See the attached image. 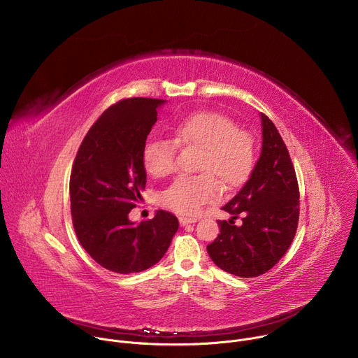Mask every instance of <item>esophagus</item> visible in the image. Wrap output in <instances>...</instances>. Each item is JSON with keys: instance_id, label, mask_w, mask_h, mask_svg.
Masks as SVG:
<instances>
[{"instance_id": "esophagus-1", "label": "esophagus", "mask_w": 358, "mask_h": 358, "mask_svg": "<svg viewBox=\"0 0 358 358\" xmlns=\"http://www.w3.org/2000/svg\"><path fill=\"white\" fill-rule=\"evenodd\" d=\"M196 222V218H187V217H180V224L184 227V225H188V224H195Z\"/></svg>"}]
</instances>
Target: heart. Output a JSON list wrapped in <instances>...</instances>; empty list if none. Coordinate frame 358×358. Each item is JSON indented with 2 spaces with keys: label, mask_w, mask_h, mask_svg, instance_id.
Returning a JSON list of instances; mask_svg holds the SVG:
<instances>
[{
  "label": "heart",
  "mask_w": 358,
  "mask_h": 358,
  "mask_svg": "<svg viewBox=\"0 0 358 358\" xmlns=\"http://www.w3.org/2000/svg\"><path fill=\"white\" fill-rule=\"evenodd\" d=\"M171 140L150 141L143 150L145 171L156 178L167 177L176 170L177 145L199 150L195 177H180L160 195L164 207L195 215L202 206L215 199L222 191L231 192L245 184L255 164L252 136L241 130L225 115L196 112L177 120Z\"/></svg>",
  "instance_id": "1"
}]
</instances>
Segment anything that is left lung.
Returning <instances> with one entry per match:
<instances>
[{"instance_id": "1", "label": "left lung", "mask_w": 358, "mask_h": 358, "mask_svg": "<svg viewBox=\"0 0 358 358\" xmlns=\"http://www.w3.org/2000/svg\"><path fill=\"white\" fill-rule=\"evenodd\" d=\"M262 151L249 180L222 207L232 219L243 212L241 227L218 221L220 234L207 246L222 271L255 278L272 269L289 249L299 222V185L287 147L272 120L261 113Z\"/></svg>"}]
</instances>
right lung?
I'll return each mask as SVG.
<instances>
[{
    "label": "right lung",
    "mask_w": 358,
    "mask_h": 358,
    "mask_svg": "<svg viewBox=\"0 0 358 358\" xmlns=\"http://www.w3.org/2000/svg\"><path fill=\"white\" fill-rule=\"evenodd\" d=\"M164 101L131 97L112 105L89 129L73 162L69 192L76 236L92 259L116 273L156 265L178 229L177 217L163 210L140 224L129 220L143 199V150Z\"/></svg>",
    "instance_id": "right-lung-1"
}]
</instances>
